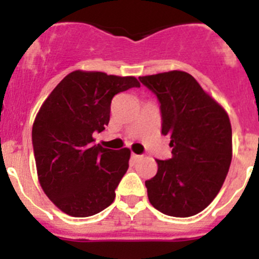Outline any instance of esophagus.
Wrapping results in <instances>:
<instances>
[{
	"instance_id": "1",
	"label": "esophagus",
	"mask_w": 259,
	"mask_h": 259,
	"mask_svg": "<svg viewBox=\"0 0 259 259\" xmlns=\"http://www.w3.org/2000/svg\"><path fill=\"white\" fill-rule=\"evenodd\" d=\"M131 157H132V159H134L135 162H137V161H140L141 158H143V155H139V154H132Z\"/></svg>"
}]
</instances>
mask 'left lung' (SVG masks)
<instances>
[{
	"mask_svg": "<svg viewBox=\"0 0 259 259\" xmlns=\"http://www.w3.org/2000/svg\"><path fill=\"white\" fill-rule=\"evenodd\" d=\"M139 79L157 96L162 134L171 137L172 148V157L157 159V174L145 182L150 203L170 217L198 214L217 197L230 170V118L184 71Z\"/></svg>",
	"mask_w": 259,
	"mask_h": 259,
	"instance_id": "8db88e82",
	"label": "left lung"
}]
</instances>
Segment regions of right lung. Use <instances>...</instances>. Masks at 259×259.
I'll list each match as a JSON object with an SVG mask.
<instances>
[{"label":"right lung","instance_id":"obj_1","mask_svg":"<svg viewBox=\"0 0 259 259\" xmlns=\"http://www.w3.org/2000/svg\"><path fill=\"white\" fill-rule=\"evenodd\" d=\"M134 76L74 71L53 89L36 115L32 145L45 194L58 209L84 218L113 203L131 152L96 145L115 95L139 88Z\"/></svg>","mask_w":259,"mask_h":259}]
</instances>
